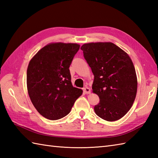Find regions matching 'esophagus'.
I'll use <instances>...</instances> for the list:
<instances>
[{
	"label": "esophagus",
	"mask_w": 158,
	"mask_h": 158,
	"mask_svg": "<svg viewBox=\"0 0 158 158\" xmlns=\"http://www.w3.org/2000/svg\"><path fill=\"white\" fill-rule=\"evenodd\" d=\"M90 89L88 88V87H85V88H83V92L85 94H90Z\"/></svg>",
	"instance_id": "34e87169"
}]
</instances>
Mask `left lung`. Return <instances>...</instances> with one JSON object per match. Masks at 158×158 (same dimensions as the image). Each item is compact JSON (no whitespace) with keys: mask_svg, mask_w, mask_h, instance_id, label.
<instances>
[{"mask_svg":"<svg viewBox=\"0 0 158 158\" xmlns=\"http://www.w3.org/2000/svg\"><path fill=\"white\" fill-rule=\"evenodd\" d=\"M81 49L94 75L92 92L100 98L96 114L108 122L122 118L132 107L137 92V77L126 52L110 42L83 44Z\"/></svg>","mask_w":158,"mask_h":158,"instance_id":"1","label":"left lung"}]
</instances>
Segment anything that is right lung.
Wrapping results in <instances>:
<instances>
[{
	"label": "right lung",
	"mask_w": 158,
	"mask_h": 158,
	"mask_svg": "<svg viewBox=\"0 0 158 158\" xmlns=\"http://www.w3.org/2000/svg\"><path fill=\"white\" fill-rule=\"evenodd\" d=\"M80 45L53 43L43 47L29 62L27 89L37 111L57 120L70 113L82 89L73 87L69 67Z\"/></svg>",
	"instance_id": "add662e5"
}]
</instances>
